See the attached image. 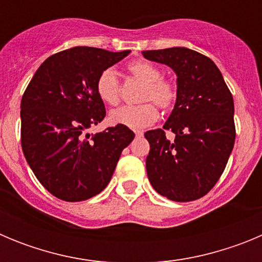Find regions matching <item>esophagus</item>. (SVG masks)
<instances>
[{
  "instance_id": "34e87169",
  "label": "esophagus",
  "mask_w": 262,
  "mask_h": 262,
  "mask_svg": "<svg viewBox=\"0 0 262 262\" xmlns=\"http://www.w3.org/2000/svg\"><path fill=\"white\" fill-rule=\"evenodd\" d=\"M135 135L138 136V138H142V136L144 135V133H143V131H135Z\"/></svg>"
}]
</instances>
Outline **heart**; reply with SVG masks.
<instances>
[{"label":"heart","mask_w":262,"mask_h":262,"mask_svg":"<svg viewBox=\"0 0 262 262\" xmlns=\"http://www.w3.org/2000/svg\"><path fill=\"white\" fill-rule=\"evenodd\" d=\"M128 72L134 78L143 82L139 101L143 103L135 106H122L108 114V120L113 124H120L131 128H144L151 126L159 118L160 108L169 110L177 99V86L170 80L161 77V72L156 66L148 61L138 60L128 64ZM97 94L102 102L107 105H117L119 102L120 84L117 72L113 68H106L99 73L96 84Z\"/></svg>","instance_id":"1"}]
</instances>
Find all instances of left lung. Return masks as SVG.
Here are the masks:
<instances>
[{
    "mask_svg": "<svg viewBox=\"0 0 262 262\" xmlns=\"http://www.w3.org/2000/svg\"><path fill=\"white\" fill-rule=\"evenodd\" d=\"M177 75V99L163 129L144 134L148 180L160 195L189 202L206 195L221 178L235 144L233 98L215 62L185 47L143 51ZM164 129L176 135L166 139Z\"/></svg>",
    "mask_w": 262,
    "mask_h": 262,
    "instance_id": "8db88e82",
    "label": "left lung"
}]
</instances>
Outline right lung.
<instances>
[{
	"label": "right lung",
	"instance_id": "add662e5",
	"mask_svg": "<svg viewBox=\"0 0 262 262\" xmlns=\"http://www.w3.org/2000/svg\"><path fill=\"white\" fill-rule=\"evenodd\" d=\"M129 52L94 47L57 52L43 61L23 93V155L39 182L59 200L80 202L101 193L135 138L120 124L85 134L106 115L96 90L99 73Z\"/></svg>",
	"mask_w": 262,
	"mask_h": 262
}]
</instances>
